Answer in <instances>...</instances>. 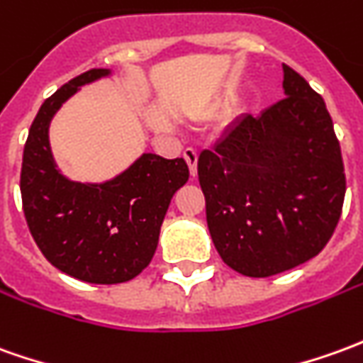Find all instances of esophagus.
I'll return each mask as SVG.
<instances>
[{
	"label": "esophagus",
	"instance_id": "1",
	"mask_svg": "<svg viewBox=\"0 0 363 363\" xmlns=\"http://www.w3.org/2000/svg\"><path fill=\"white\" fill-rule=\"evenodd\" d=\"M184 161L189 163V169H190V174L192 177H196L199 173V169H196V164H199V153H196V149H184Z\"/></svg>",
	"mask_w": 363,
	"mask_h": 363
}]
</instances>
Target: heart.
Returning a JSON list of instances; mask_svg holds the SVG:
<instances>
[{"label":"heart","mask_w":363,"mask_h":363,"mask_svg":"<svg viewBox=\"0 0 363 363\" xmlns=\"http://www.w3.org/2000/svg\"><path fill=\"white\" fill-rule=\"evenodd\" d=\"M228 104H230V102H224V106H228Z\"/></svg>","instance_id":"1"}]
</instances>
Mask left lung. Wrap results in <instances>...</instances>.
I'll use <instances>...</instances> for the list:
<instances>
[{"mask_svg":"<svg viewBox=\"0 0 363 363\" xmlns=\"http://www.w3.org/2000/svg\"><path fill=\"white\" fill-rule=\"evenodd\" d=\"M283 74L285 100L235 118L199 157L212 242L247 277L277 275L323 252L346 194L326 104L293 68L283 65Z\"/></svg>","mask_w":363,"mask_h":363,"instance_id":"8db88e82","label":"left lung"}]
</instances>
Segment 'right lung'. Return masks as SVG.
Here are the masks:
<instances>
[{
  "mask_svg": "<svg viewBox=\"0 0 363 363\" xmlns=\"http://www.w3.org/2000/svg\"><path fill=\"white\" fill-rule=\"evenodd\" d=\"M111 76L92 68L45 100L23 149L21 199L33 240L70 277L96 285L138 277L155 255L171 199L189 181L184 159L143 153L104 182L62 174L49 141L50 121L82 86Z\"/></svg>",
  "mask_w": 363,
  "mask_h": 363,
  "instance_id": "right-lung-1",
  "label": "right lung"
}]
</instances>
